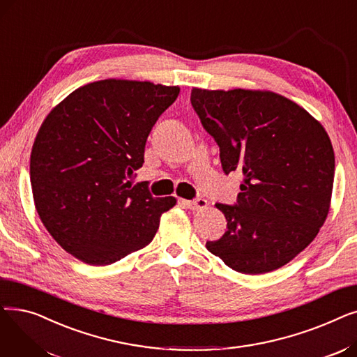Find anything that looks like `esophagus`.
I'll return each instance as SVG.
<instances>
[{"instance_id": "34e87169", "label": "esophagus", "mask_w": 357, "mask_h": 357, "mask_svg": "<svg viewBox=\"0 0 357 357\" xmlns=\"http://www.w3.org/2000/svg\"><path fill=\"white\" fill-rule=\"evenodd\" d=\"M182 204L185 205L186 208H190L192 211H199V210H204L205 207H207V199H202V198H197V199H192V201L182 199Z\"/></svg>"}]
</instances>
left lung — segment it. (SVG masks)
<instances>
[{"label": "left lung", "instance_id": "left-lung-1", "mask_svg": "<svg viewBox=\"0 0 357 357\" xmlns=\"http://www.w3.org/2000/svg\"><path fill=\"white\" fill-rule=\"evenodd\" d=\"M191 104L220 147L224 174H243L237 202L215 204L227 231L205 246L240 273L287 265L328 214L334 152L327 131L303 107L271 91L192 88Z\"/></svg>", "mask_w": 357, "mask_h": 357}]
</instances>
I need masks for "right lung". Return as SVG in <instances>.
Here are the masks:
<instances>
[{
	"label": "right lung",
	"instance_id": "right-lung-1",
	"mask_svg": "<svg viewBox=\"0 0 357 357\" xmlns=\"http://www.w3.org/2000/svg\"><path fill=\"white\" fill-rule=\"evenodd\" d=\"M178 86L104 79L75 89L56 105L30 156L34 205L62 249L105 266L153 240L160 215L176 204L128 179L144 163V146Z\"/></svg>",
	"mask_w": 357,
	"mask_h": 357
}]
</instances>
